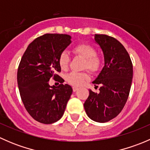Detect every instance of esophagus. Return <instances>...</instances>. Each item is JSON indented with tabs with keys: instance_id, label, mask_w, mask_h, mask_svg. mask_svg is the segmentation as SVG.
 I'll return each mask as SVG.
<instances>
[{
	"instance_id": "esophagus-1",
	"label": "esophagus",
	"mask_w": 150,
	"mask_h": 150,
	"mask_svg": "<svg viewBox=\"0 0 150 150\" xmlns=\"http://www.w3.org/2000/svg\"><path fill=\"white\" fill-rule=\"evenodd\" d=\"M78 88H77V87H75V86H74V87H72V90H73V91L74 92H75V91H76L77 90H78Z\"/></svg>"
}]
</instances>
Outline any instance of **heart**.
Segmentation results:
<instances>
[{"instance_id": "1", "label": "heart", "mask_w": 150, "mask_h": 150, "mask_svg": "<svg viewBox=\"0 0 150 150\" xmlns=\"http://www.w3.org/2000/svg\"><path fill=\"white\" fill-rule=\"evenodd\" d=\"M75 54H78L86 59L84 64L85 69L91 72H96L99 69L101 64V59L96 55V51L91 46L88 44H79L73 49ZM69 62V55L66 51H62L59 57V64L62 69L67 68ZM88 78V75L86 72H72L66 76V81L69 84L74 86H80L86 82Z\"/></svg>"}]
</instances>
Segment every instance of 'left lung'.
<instances>
[{"mask_svg": "<svg viewBox=\"0 0 150 150\" xmlns=\"http://www.w3.org/2000/svg\"><path fill=\"white\" fill-rule=\"evenodd\" d=\"M102 49L104 65L93 83L100 85L99 93L89 90L84 103L87 115L93 121L106 122L122 111L129 95L133 78V65L129 54L115 38L94 35Z\"/></svg>", "mask_w": 150, "mask_h": 150, "instance_id": "left-lung-1", "label": "left lung"}]
</instances>
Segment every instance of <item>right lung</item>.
I'll return each mask as SVG.
<instances>
[{"label":"right lung","instance_id":"add662e5","mask_svg":"<svg viewBox=\"0 0 150 150\" xmlns=\"http://www.w3.org/2000/svg\"><path fill=\"white\" fill-rule=\"evenodd\" d=\"M66 34H45L35 39L24 53L17 71L21 99L33 119L44 124L58 121L63 116L72 93L69 85L57 75L61 71L60 54L72 43ZM54 78L61 83L49 85Z\"/></svg>","mask_w":150,"mask_h":150}]
</instances>
